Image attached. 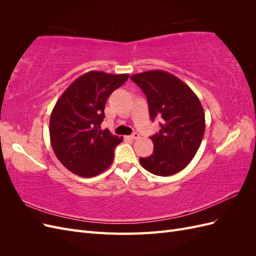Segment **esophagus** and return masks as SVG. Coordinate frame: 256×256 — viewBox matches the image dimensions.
Listing matches in <instances>:
<instances>
[{
    "label": "esophagus",
    "instance_id": "obj_1",
    "mask_svg": "<svg viewBox=\"0 0 256 256\" xmlns=\"http://www.w3.org/2000/svg\"><path fill=\"white\" fill-rule=\"evenodd\" d=\"M129 138H131V140H136V138H140V134H136V132H134V134H132L131 136H129Z\"/></svg>",
    "mask_w": 256,
    "mask_h": 256
}]
</instances>
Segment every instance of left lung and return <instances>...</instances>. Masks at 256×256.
<instances>
[{
  "label": "left lung",
  "instance_id": "left-lung-1",
  "mask_svg": "<svg viewBox=\"0 0 256 256\" xmlns=\"http://www.w3.org/2000/svg\"><path fill=\"white\" fill-rule=\"evenodd\" d=\"M146 96L150 118H161L160 131L150 136L154 152L141 166L158 176L176 174L196 156L205 132V114L193 90L172 74L150 70L130 76Z\"/></svg>",
  "mask_w": 256,
  "mask_h": 256
}]
</instances>
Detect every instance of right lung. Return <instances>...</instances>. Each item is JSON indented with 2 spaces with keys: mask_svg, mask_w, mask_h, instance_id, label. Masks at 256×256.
Returning a JSON list of instances; mask_svg holds the SVG:
<instances>
[{
  "mask_svg": "<svg viewBox=\"0 0 256 256\" xmlns=\"http://www.w3.org/2000/svg\"><path fill=\"white\" fill-rule=\"evenodd\" d=\"M127 74L92 70L76 79L58 98L50 116V141L54 154L67 170L94 177L109 168L122 141L100 129L104 106L112 92L125 83Z\"/></svg>",
  "mask_w": 256,
  "mask_h": 256,
  "instance_id": "add662e5",
  "label": "right lung"
}]
</instances>
